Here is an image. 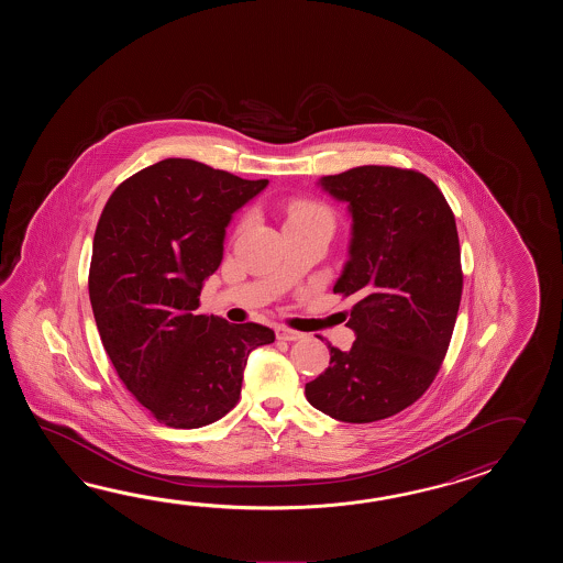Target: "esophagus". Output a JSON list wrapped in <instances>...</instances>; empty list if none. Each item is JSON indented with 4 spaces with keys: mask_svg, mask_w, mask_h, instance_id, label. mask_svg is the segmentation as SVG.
Returning <instances> with one entry per match:
<instances>
[{
    "mask_svg": "<svg viewBox=\"0 0 563 563\" xmlns=\"http://www.w3.org/2000/svg\"><path fill=\"white\" fill-rule=\"evenodd\" d=\"M276 334L279 340H286V342H296V340H301V338H303L301 332L289 330V328H284V325H279V328H277Z\"/></svg>",
    "mask_w": 563,
    "mask_h": 563,
    "instance_id": "34e87169",
    "label": "esophagus"
}]
</instances>
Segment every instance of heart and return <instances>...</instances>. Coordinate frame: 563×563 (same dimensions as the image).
I'll use <instances>...</instances> for the list:
<instances>
[{
    "label": "heart",
    "instance_id": "b5f03b06",
    "mask_svg": "<svg viewBox=\"0 0 563 563\" xmlns=\"http://www.w3.org/2000/svg\"><path fill=\"white\" fill-rule=\"evenodd\" d=\"M299 221H325L332 225V211L325 205L296 199L287 205V223H299Z\"/></svg>",
    "mask_w": 563,
    "mask_h": 563
}]
</instances>
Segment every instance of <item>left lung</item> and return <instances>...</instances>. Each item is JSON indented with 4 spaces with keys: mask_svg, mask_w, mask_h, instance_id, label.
Listing matches in <instances>:
<instances>
[{
    "mask_svg": "<svg viewBox=\"0 0 563 563\" xmlns=\"http://www.w3.org/2000/svg\"><path fill=\"white\" fill-rule=\"evenodd\" d=\"M320 185L347 203L352 240L334 294L354 298L347 352L306 384L311 407L342 422L388 419L427 393L453 335L463 294L455 216L412 168H350Z\"/></svg>",
    "mask_w": 563,
    "mask_h": 563,
    "instance_id": "8db88e82",
    "label": "left lung"
}]
</instances>
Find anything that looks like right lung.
Masks as SVG:
<instances>
[{
    "instance_id": "right-lung-1",
    "label": "right lung",
    "mask_w": 563,
    "mask_h": 563,
    "mask_svg": "<svg viewBox=\"0 0 563 563\" xmlns=\"http://www.w3.org/2000/svg\"><path fill=\"white\" fill-rule=\"evenodd\" d=\"M265 187L165 158L120 183L98 219L88 291L102 346L126 390L170 429L225 417L250 352L276 340L262 323L197 311L231 217Z\"/></svg>"
}]
</instances>
